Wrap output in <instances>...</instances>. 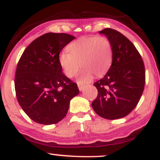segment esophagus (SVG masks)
<instances>
[{"mask_svg":"<svg viewBox=\"0 0 160 160\" xmlns=\"http://www.w3.org/2000/svg\"><path fill=\"white\" fill-rule=\"evenodd\" d=\"M78 88H79V89H80V91H82V89L85 88V85H83V84L78 83Z\"/></svg>","mask_w":160,"mask_h":160,"instance_id":"1","label":"esophagus"}]
</instances>
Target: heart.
Returning a JSON list of instances; mask_svg holds the SVG:
<instances>
[{
	"label": "heart",
	"mask_w": 160,
	"mask_h": 160,
	"mask_svg": "<svg viewBox=\"0 0 160 160\" xmlns=\"http://www.w3.org/2000/svg\"><path fill=\"white\" fill-rule=\"evenodd\" d=\"M59 56V63L68 78L78 74L80 66L82 71L80 82H87L92 78L105 74L112 62L113 51L110 40L105 37H82L68 47Z\"/></svg>",
	"instance_id": "obj_1"
}]
</instances>
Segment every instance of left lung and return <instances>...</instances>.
<instances>
[{"instance_id": "obj_1", "label": "left lung", "mask_w": 160, "mask_h": 160, "mask_svg": "<svg viewBox=\"0 0 160 160\" xmlns=\"http://www.w3.org/2000/svg\"><path fill=\"white\" fill-rule=\"evenodd\" d=\"M111 42L112 65L94 83L98 95L92 103L97 114L108 120L122 118L137 106L144 89L145 68L140 53L120 32L112 28L99 32Z\"/></svg>"}]
</instances>
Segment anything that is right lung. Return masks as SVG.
<instances>
[{"mask_svg":"<svg viewBox=\"0 0 160 160\" xmlns=\"http://www.w3.org/2000/svg\"><path fill=\"white\" fill-rule=\"evenodd\" d=\"M75 37L47 33L25 49L16 67L15 90L25 113L40 124L51 125L67 114L70 101L78 95L77 83L62 73V49Z\"/></svg>","mask_w":160,"mask_h":160,"instance_id":"obj_1","label":"right lung"}]
</instances>
